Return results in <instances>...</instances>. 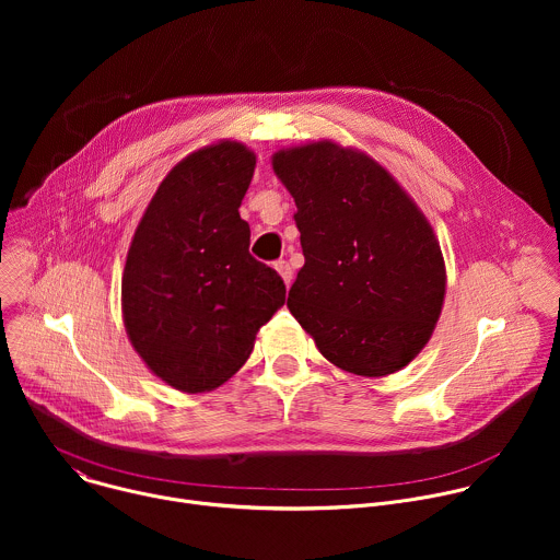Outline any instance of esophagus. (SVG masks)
Here are the masks:
<instances>
[{"mask_svg":"<svg viewBox=\"0 0 560 560\" xmlns=\"http://www.w3.org/2000/svg\"><path fill=\"white\" fill-rule=\"evenodd\" d=\"M275 270L281 275V279H283L285 285L292 283V268H290L288 261H277V264H275Z\"/></svg>","mask_w":560,"mask_h":560,"instance_id":"esophagus-1","label":"esophagus"}]
</instances>
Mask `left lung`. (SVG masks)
I'll list each match as a JSON object with an SVG mask.
<instances>
[{"label":"left lung","instance_id":"obj_1","mask_svg":"<svg viewBox=\"0 0 560 560\" xmlns=\"http://www.w3.org/2000/svg\"><path fill=\"white\" fill-rule=\"evenodd\" d=\"M272 171L296 203L305 264L288 307L301 328L346 372L406 368L434 332L447 283L421 208L376 159L330 139L277 150Z\"/></svg>","mask_w":560,"mask_h":560}]
</instances>
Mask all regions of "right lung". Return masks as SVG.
Listing matches in <instances>:
<instances>
[{"mask_svg": "<svg viewBox=\"0 0 560 560\" xmlns=\"http://www.w3.org/2000/svg\"><path fill=\"white\" fill-rule=\"evenodd\" d=\"M255 152L221 139L190 152L152 195L121 277L126 335L148 370L188 394L242 368L285 303L283 279L250 253L238 214Z\"/></svg>", "mask_w": 560, "mask_h": 560, "instance_id": "add662e5", "label": "right lung"}]
</instances>
